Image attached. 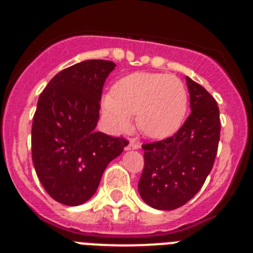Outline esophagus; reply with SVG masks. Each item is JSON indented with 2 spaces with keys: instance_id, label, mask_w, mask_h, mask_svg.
I'll use <instances>...</instances> for the list:
<instances>
[{
  "instance_id": "esophagus-1",
  "label": "esophagus",
  "mask_w": 253,
  "mask_h": 253,
  "mask_svg": "<svg viewBox=\"0 0 253 253\" xmlns=\"http://www.w3.org/2000/svg\"><path fill=\"white\" fill-rule=\"evenodd\" d=\"M140 148V144L137 142V140L134 139H130L129 140V143L126 144V147H125V151H130V149H139Z\"/></svg>"
}]
</instances>
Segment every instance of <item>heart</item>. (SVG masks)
<instances>
[{
  "label": "heart",
  "instance_id": "1",
  "mask_svg": "<svg viewBox=\"0 0 253 253\" xmlns=\"http://www.w3.org/2000/svg\"><path fill=\"white\" fill-rule=\"evenodd\" d=\"M187 90L176 76L162 73H131L114 86V96L105 95L101 110L114 133L128 130L131 116L152 139L171 137L184 123L187 111Z\"/></svg>",
  "mask_w": 253,
  "mask_h": 253
}]
</instances>
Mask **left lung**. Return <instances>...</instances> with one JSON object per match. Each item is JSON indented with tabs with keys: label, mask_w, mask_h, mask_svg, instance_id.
Returning a JSON list of instances; mask_svg holds the SVG:
<instances>
[{
	"label": "left lung",
	"mask_w": 253,
	"mask_h": 253,
	"mask_svg": "<svg viewBox=\"0 0 253 253\" xmlns=\"http://www.w3.org/2000/svg\"><path fill=\"white\" fill-rule=\"evenodd\" d=\"M191 114L167 139L143 144L140 198L158 210H173L198 194L213 169L219 137V109L204 87L186 77Z\"/></svg>",
	"instance_id": "1"
}]
</instances>
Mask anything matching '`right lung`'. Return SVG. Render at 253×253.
I'll return each instance as SVG.
<instances>
[{"instance_id": "1", "label": "right lung", "mask_w": 253, "mask_h": 253, "mask_svg": "<svg viewBox=\"0 0 253 253\" xmlns=\"http://www.w3.org/2000/svg\"><path fill=\"white\" fill-rule=\"evenodd\" d=\"M116 64L90 59L60 71L38 100L31 129L35 171L58 203L77 207L96 193L128 142L96 131L105 80Z\"/></svg>"}]
</instances>
